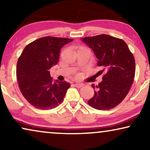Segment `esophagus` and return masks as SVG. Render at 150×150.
<instances>
[{"mask_svg": "<svg viewBox=\"0 0 150 150\" xmlns=\"http://www.w3.org/2000/svg\"><path fill=\"white\" fill-rule=\"evenodd\" d=\"M74 86H75L76 87H77V88H80V87H83V84H82V83H75L74 84Z\"/></svg>", "mask_w": 150, "mask_h": 150, "instance_id": "1", "label": "esophagus"}]
</instances>
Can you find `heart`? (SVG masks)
Wrapping results in <instances>:
<instances>
[{
    "instance_id": "heart-1",
    "label": "heart",
    "mask_w": 150,
    "mask_h": 150,
    "mask_svg": "<svg viewBox=\"0 0 150 150\" xmlns=\"http://www.w3.org/2000/svg\"><path fill=\"white\" fill-rule=\"evenodd\" d=\"M83 48H84V47H80L79 48V49H83Z\"/></svg>"
}]
</instances>
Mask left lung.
<instances>
[{"mask_svg":"<svg viewBox=\"0 0 150 150\" xmlns=\"http://www.w3.org/2000/svg\"><path fill=\"white\" fill-rule=\"evenodd\" d=\"M95 53L99 72H105L98 85H92L94 96L88 101L98 110H109L123 101L130 91L135 75V61L123 40L108 35L87 37L82 40Z\"/></svg>","mask_w":150,"mask_h":150,"instance_id":"obj_1","label":"left lung"}]
</instances>
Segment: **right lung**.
Instances as JSON below:
<instances>
[{
    "label": "right lung",
    "mask_w": 150,
    "mask_h": 150,
    "mask_svg": "<svg viewBox=\"0 0 150 150\" xmlns=\"http://www.w3.org/2000/svg\"><path fill=\"white\" fill-rule=\"evenodd\" d=\"M73 40L47 36L28 44L17 63L16 76L20 91L34 107L48 110L61 103L70 84L52 83L50 69L58 63L61 48Z\"/></svg>",
    "instance_id": "add662e5"
}]
</instances>
